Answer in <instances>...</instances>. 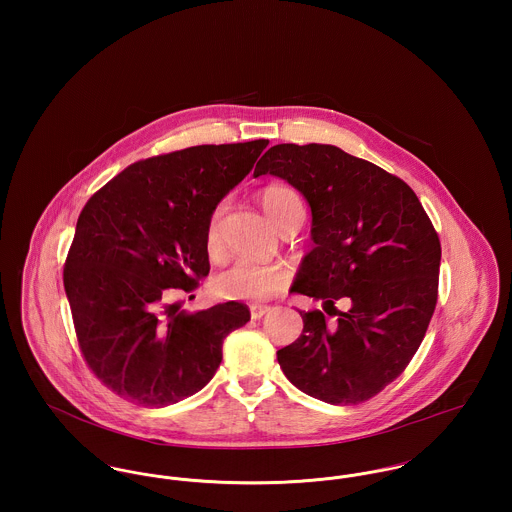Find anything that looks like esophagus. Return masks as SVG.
<instances>
[{
  "label": "esophagus",
  "instance_id": "obj_1",
  "mask_svg": "<svg viewBox=\"0 0 512 512\" xmlns=\"http://www.w3.org/2000/svg\"><path fill=\"white\" fill-rule=\"evenodd\" d=\"M268 311H270L268 305H260V303H252V305H250V317H252V319H260V317H264Z\"/></svg>",
  "mask_w": 512,
  "mask_h": 512
}]
</instances>
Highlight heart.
<instances>
[{
  "instance_id": "heart-1",
  "label": "heart",
  "mask_w": 512,
  "mask_h": 512,
  "mask_svg": "<svg viewBox=\"0 0 512 512\" xmlns=\"http://www.w3.org/2000/svg\"><path fill=\"white\" fill-rule=\"evenodd\" d=\"M260 203L272 222L282 228L290 219L293 209L301 207L299 195L286 185H270L260 193ZM222 209L217 207L205 230V244L211 254L219 252V222ZM292 280V272L284 262H254L238 258L213 278V292L222 299L262 301L284 292Z\"/></svg>"
}]
</instances>
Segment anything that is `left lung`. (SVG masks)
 I'll list each match as a JSON object with an SVG mask.
<instances>
[{
    "mask_svg": "<svg viewBox=\"0 0 512 512\" xmlns=\"http://www.w3.org/2000/svg\"><path fill=\"white\" fill-rule=\"evenodd\" d=\"M266 173L311 207L315 248L292 290L323 299L338 317L329 324L319 309L299 311L303 331L278 363L317 400L361 404L396 380L424 341L438 303V232L408 183L339 147L278 144L256 163L254 177ZM339 298L347 312L334 307Z\"/></svg>",
    "mask_w": 512,
    "mask_h": 512,
    "instance_id": "1",
    "label": "left lung"
}]
</instances>
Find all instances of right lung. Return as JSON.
I'll return each instance as SVG.
<instances>
[{
    "label": "right lung",
    "mask_w": 512,
    "mask_h": 512,
    "mask_svg": "<svg viewBox=\"0 0 512 512\" xmlns=\"http://www.w3.org/2000/svg\"><path fill=\"white\" fill-rule=\"evenodd\" d=\"M266 146H193L140 159L80 211L65 292L86 365L120 398L163 408L193 396L215 376L226 335L250 321L238 301L185 313L171 295L195 292L209 274V217Z\"/></svg>",
    "instance_id": "obj_1"
}]
</instances>
